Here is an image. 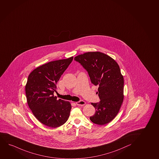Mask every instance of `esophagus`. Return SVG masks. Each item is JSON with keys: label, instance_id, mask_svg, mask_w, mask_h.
I'll list each match as a JSON object with an SVG mask.
<instances>
[{"label": "esophagus", "instance_id": "esophagus-1", "mask_svg": "<svg viewBox=\"0 0 159 159\" xmlns=\"http://www.w3.org/2000/svg\"><path fill=\"white\" fill-rule=\"evenodd\" d=\"M76 104L79 105V106H83V105L85 104V102L84 101H80L76 102Z\"/></svg>", "mask_w": 159, "mask_h": 159}]
</instances>
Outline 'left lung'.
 <instances>
[{
  "mask_svg": "<svg viewBox=\"0 0 159 159\" xmlns=\"http://www.w3.org/2000/svg\"><path fill=\"white\" fill-rule=\"evenodd\" d=\"M74 60L87 71L91 83L98 86L101 101L91 103L96 112L90 117V120L99 125L110 123L117 116L124 99V77L118 64L99 52H85Z\"/></svg>",
  "mask_w": 159,
  "mask_h": 159,
  "instance_id": "obj_1",
  "label": "left lung"
}]
</instances>
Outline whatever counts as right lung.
Here are the masks:
<instances>
[{"label":"right lung","mask_w":159,"mask_h":159,"mask_svg":"<svg viewBox=\"0 0 159 159\" xmlns=\"http://www.w3.org/2000/svg\"><path fill=\"white\" fill-rule=\"evenodd\" d=\"M73 57L43 64L30 72L25 87L27 102L34 116L47 126L56 128L63 125L70 115L69 102L57 99V82L68 67Z\"/></svg>","instance_id":"1"}]
</instances>
